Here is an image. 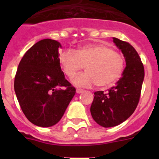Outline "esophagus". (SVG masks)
<instances>
[{
	"label": "esophagus",
	"instance_id": "obj_1",
	"mask_svg": "<svg viewBox=\"0 0 159 159\" xmlns=\"http://www.w3.org/2000/svg\"><path fill=\"white\" fill-rule=\"evenodd\" d=\"M76 92L78 94H80V93H82V92H84V90L80 89V88H77V89H76Z\"/></svg>",
	"mask_w": 159,
	"mask_h": 159
}]
</instances>
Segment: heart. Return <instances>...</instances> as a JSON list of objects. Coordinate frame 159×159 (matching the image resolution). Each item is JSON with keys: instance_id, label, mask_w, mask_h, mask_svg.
<instances>
[{"instance_id": "b5f03b06", "label": "heart", "mask_w": 159, "mask_h": 159, "mask_svg": "<svg viewBox=\"0 0 159 159\" xmlns=\"http://www.w3.org/2000/svg\"><path fill=\"white\" fill-rule=\"evenodd\" d=\"M59 64L64 75L72 79L85 67L87 72L72 80L76 86L90 88L96 84L106 88L120 77L125 66L124 57L103 43H94L80 47L75 52H63Z\"/></svg>"}]
</instances>
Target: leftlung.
Segmentation results:
<instances>
[{
  "mask_svg": "<svg viewBox=\"0 0 159 159\" xmlns=\"http://www.w3.org/2000/svg\"><path fill=\"white\" fill-rule=\"evenodd\" d=\"M114 42L126 60L123 76L115 86L106 92L94 93L91 114L97 123L103 127H111L127 120L139 102L144 79V67L134 48L128 42L113 38Z\"/></svg>",
  "mask_w": 159,
  "mask_h": 159,
  "instance_id": "8db88e82",
  "label": "left lung"
}]
</instances>
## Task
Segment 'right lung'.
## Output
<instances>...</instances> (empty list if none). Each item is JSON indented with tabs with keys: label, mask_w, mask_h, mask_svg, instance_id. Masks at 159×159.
Here are the masks:
<instances>
[{
	"label": "right lung",
	"mask_w": 159,
	"mask_h": 159,
	"mask_svg": "<svg viewBox=\"0 0 159 159\" xmlns=\"http://www.w3.org/2000/svg\"><path fill=\"white\" fill-rule=\"evenodd\" d=\"M60 47L51 39L36 43L25 53L15 75L14 90L22 111L39 127L57 124L75 94L59 64Z\"/></svg>",
	"instance_id": "1"
}]
</instances>
